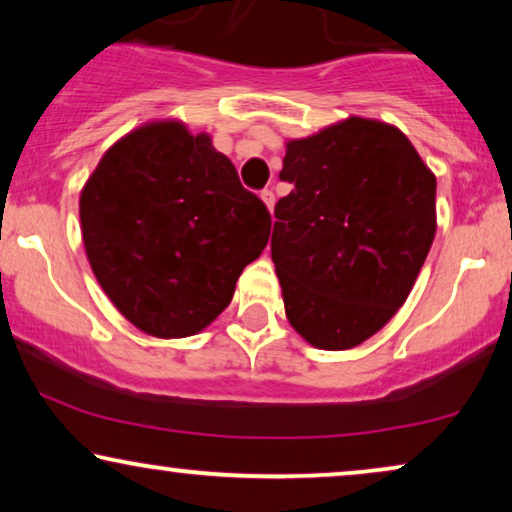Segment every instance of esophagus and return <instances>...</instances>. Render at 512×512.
<instances>
[{"instance_id": "34e87169", "label": "esophagus", "mask_w": 512, "mask_h": 512, "mask_svg": "<svg viewBox=\"0 0 512 512\" xmlns=\"http://www.w3.org/2000/svg\"><path fill=\"white\" fill-rule=\"evenodd\" d=\"M261 200L265 202V207H268V212L272 214V207H275V193H272V191H263V193H261Z\"/></svg>"}]
</instances>
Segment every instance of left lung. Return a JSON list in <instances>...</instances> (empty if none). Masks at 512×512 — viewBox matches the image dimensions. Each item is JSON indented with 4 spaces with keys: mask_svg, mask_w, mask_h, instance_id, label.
Masks as SVG:
<instances>
[{
    "mask_svg": "<svg viewBox=\"0 0 512 512\" xmlns=\"http://www.w3.org/2000/svg\"><path fill=\"white\" fill-rule=\"evenodd\" d=\"M272 263L286 319L317 349L375 335L410 296L436 237V174L396 125L349 116L286 142Z\"/></svg>",
    "mask_w": 512,
    "mask_h": 512,
    "instance_id": "left-lung-1",
    "label": "left lung"
}]
</instances>
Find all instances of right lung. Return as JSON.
<instances>
[{
  "mask_svg": "<svg viewBox=\"0 0 512 512\" xmlns=\"http://www.w3.org/2000/svg\"><path fill=\"white\" fill-rule=\"evenodd\" d=\"M79 216L102 291L130 324L165 340L205 331L226 310L272 226L212 137L177 118L111 144L81 188Z\"/></svg>",
  "mask_w": 512,
  "mask_h": 512,
  "instance_id": "1",
  "label": "right lung"
}]
</instances>
